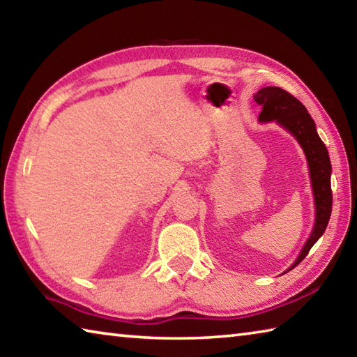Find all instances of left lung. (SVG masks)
Segmentation results:
<instances>
[{"instance_id":"8db88e82","label":"left lung","mask_w":357,"mask_h":357,"mask_svg":"<svg viewBox=\"0 0 357 357\" xmlns=\"http://www.w3.org/2000/svg\"><path fill=\"white\" fill-rule=\"evenodd\" d=\"M255 101L262 107V112L259 113L261 123L276 119L278 124L287 128L304 149L310 167L316 204V222L312 236L308 238L305 247L302 248L298 261L293 264L291 268H294L299 262L304 261L310 248L322 236L330 221L333 193L330 183L331 164L328 150L317 135L314 121L310 116L305 105L296 100L287 90L280 87H264L255 95Z\"/></svg>"}]
</instances>
